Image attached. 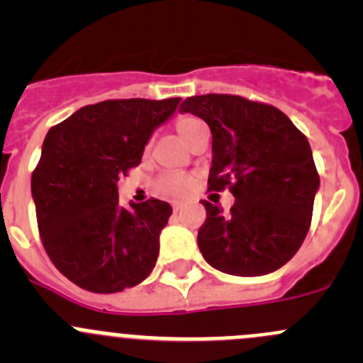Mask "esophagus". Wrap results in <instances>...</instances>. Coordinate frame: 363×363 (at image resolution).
<instances>
[{
	"label": "esophagus",
	"instance_id": "34e87169",
	"mask_svg": "<svg viewBox=\"0 0 363 363\" xmlns=\"http://www.w3.org/2000/svg\"><path fill=\"white\" fill-rule=\"evenodd\" d=\"M172 208H174V212H179V211H182V208H184V205H182L181 202H174V203H172Z\"/></svg>",
	"mask_w": 363,
	"mask_h": 363
}]
</instances>
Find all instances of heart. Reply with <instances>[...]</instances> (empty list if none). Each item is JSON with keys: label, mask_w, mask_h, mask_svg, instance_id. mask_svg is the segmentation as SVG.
<instances>
[{"label": "heart", "mask_w": 363, "mask_h": 363, "mask_svg": "<svg viewBox=\"0 0 363 363\" xmlns=\"http://www.w3.org/2000/svg\"><path fill=\"white\" fill-rule=\"evenodd\" d=\"M175 130L177 133L188 142L193 147L199 137L207 131L203 121H200L195 116H181L175 119ZM195 179L193 175L184 174V172H163L158 179H156V191L160 195L167 196V199H184L191 193Z\"/></svg>", "instance_id": "obj_1"}]
</instances>
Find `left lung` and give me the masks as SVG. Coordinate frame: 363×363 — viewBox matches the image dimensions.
Listing matches in <instances>:
<instances>
[{"mask_svg": "<svg viewBox=\"0 0 363 363\" xmlns=\"http://www.w3.org/2000/svg\"><path fill=\"white\" fill-rule=\"evenodd\" d=\"M212 133L208 189L235 196L230 214L203 200L207 219L199 247L208 265L240 277L281 269L302 246L313 218L320 175L307 138L272 105L233 94L182 101Z\"/></svg>", "mask_w": 363, "mask_h": 363, "instance_id": "left-lung-1", "label": "left lung"}]
</instances>
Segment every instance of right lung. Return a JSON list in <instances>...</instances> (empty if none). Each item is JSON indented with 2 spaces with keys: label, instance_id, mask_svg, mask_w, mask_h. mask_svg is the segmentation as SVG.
<instances>
[{
  "label": "right lung",
  "instance_id": "obj_1",
  "mask_svg": "<svg viewBox=\"0 0 363 363\" xmlns=\"http://www.w3.org/2000/svg\"><path fill=\"white\" fill-rule=\"evenodd\" d=\"M181 98L86 105L45 135L31 175L40 237L56 269L93 294L137 286L152 272L172 207H123L117 181L140 163L155 130Z\"/></svg>",
  "mask_w": 363,
  "mask_h": 363
}]
</instances>
